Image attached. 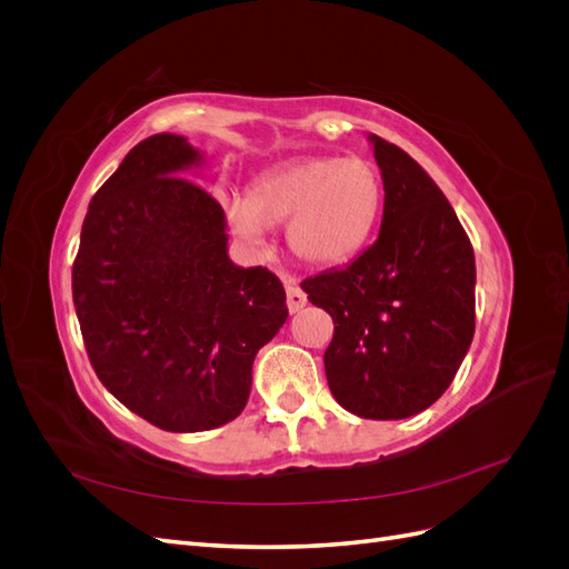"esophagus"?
I'll return each mask as SVG.
<instances>
[{
  "mask_svg": "<svg viewBox=\"0 0 569 569\" xmlns=\"http://www.w3.org/2000/svg\"><path fill=\"white\" fill-rule=\"evenodd\" d=\"M282 280H284V289H287V306H289V311H291V313H299L301 308L308 303L306 291L299 287L297 278H291V274H282Z\"/></svg>",
  "mask_w": 569,
  "mask_h": 569,
  "instance_id": "34e87169",
  "label": "esophagus"
}]
</instances>
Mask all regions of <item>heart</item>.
<instances>
[{
	"label": "heart",
	"instance_id": "1",
	"mask_svg": "<svg viewBox=\"0 0 569 569\" xmlns=\"http://www.w3.org/2000/svg\"><path fill=\"white\" fill-rule=\"evenodd\" d=\"M232 230L251 247L266 244V226L287 219V247L301 263H347L370 239L382 209V176L363 157H308L251 180L247 197L220 194Z\"/></svg>",
	"mask_w": 569,
	"mask_h": 569
}]
</instances>
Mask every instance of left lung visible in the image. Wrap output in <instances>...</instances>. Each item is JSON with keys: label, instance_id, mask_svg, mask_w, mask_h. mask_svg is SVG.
Masks as SVG:
<instances>
[{"label": "left lung", "instance_id": "obj_1", "mask_svg": "<svg viewBox=\"0 0 569 569\" xmlns=\"http://www.w3.org/2000/svg\"><path fill=\"white\" fill-rule=\"evenodd\" d=\"M382 170L375 244L301 282L335 320L325 375L341 408L403 420L449 389L475 335V251L453 206L403 149L368 134Z\"/></svg>", "mask_w": 569, "mask_h": 569}]
</instances>
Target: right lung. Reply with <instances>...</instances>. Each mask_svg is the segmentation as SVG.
<instances>
[{"instance_id":"1","label":"right lung","mask_w":569,"mask_h":569,"mask_svg":"<svg viewBox=\"0 0 569 569\" xmlns=\"http://www.w3.org/2000/svg\"><path fill=\"white\" fill-rule=\"evenodd\" d=\"M201 161L182 134L137 144L92 197L73 263V303L97 377L166 432L234 420L258 349L289 316L282 282L230 261L226 211L182 178Z\"/></svg>"}]
</instances>
